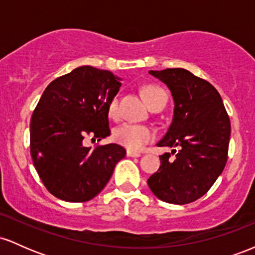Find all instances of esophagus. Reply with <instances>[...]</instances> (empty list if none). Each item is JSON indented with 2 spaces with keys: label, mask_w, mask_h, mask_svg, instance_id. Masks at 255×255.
Masks as SVG:
<instances>
[{
  "label": "esophagus",
  "mask_w": 255,
  "mask_h": 255,
  "mask_svg": "<svg viewBox=\"0 0 255 255\" xmlns=\"http://www.w3.org/2000/svg\"><path fill=\"white\" fill-rule=\"evenodd\" d=\"M127 156H128V157H140V156H141V154H140L139 152L127 150Z\"/></svg>",
  "instance_id": "obj_1"
}]
</instances>
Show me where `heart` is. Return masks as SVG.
Returning <instances> with one entry per match:
<instances>
[{"instance_id":"1","label":"heart","mask_w":255,"mask_h":255,"mask_svg":"<svg viewBox=\"0 0 255 255\" xmlns=\"http://www.w3.org/2000/svg\"><path fill=\"white\" fill-rule=\"evenodd\" d=\"M142 96L148 107L154 103L164 101L166 103V95L162 89L157 86H146L142 89ZM108 114L111 118H116L119 114V97L115 96L110 99L108 104ZM114 140L120 145L125 146L128 150H140L145 144L150 142L154 137V131L144 125L125 122L114 129Z\"/></svg>"}]
</instances>
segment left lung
I'll return each instance as SVG.
<instances>
[{
  "mask_svg": "<svg viewBox=\"0 0 255 255\" xmlns=\"http://www.w3.org/2000/svg\"><path fill=\"white\" fill-rule=\"evenodd\" d=\"M170 90L174 116L157 146L177 147L159 156L160 166L147 180L165 203L184 205L209 191L228 159L230 120L218 91L183 68L148 72Z\"/></svg>",
  "mask_w": 255,
  "mask_h": 255,
  "instance_id": "left-lung-1",
  "label": "left lung"
}]
</instances>
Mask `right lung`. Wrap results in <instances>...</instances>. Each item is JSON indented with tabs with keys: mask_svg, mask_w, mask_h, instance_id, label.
<instances>
[{
	"mask_svg": "<svg viewBox=\"0 0 255 255\" xmlns=\"http://www.w3.org/2000/svg\"><path fill=\"white\" fill-rule=\"evenodd\" d=\"M121 79L109 71L81 66L48 85L31 118L34 168L52 195L69 203L95 198L126 157L118 144L86 147L84 139L110 135L108 104Z\"/></svg>",
	"mask_w": 255,
	"mask_h": 255,
	"instance_id": "add662e5",
	"label": "right lung"
}]
</instances>
